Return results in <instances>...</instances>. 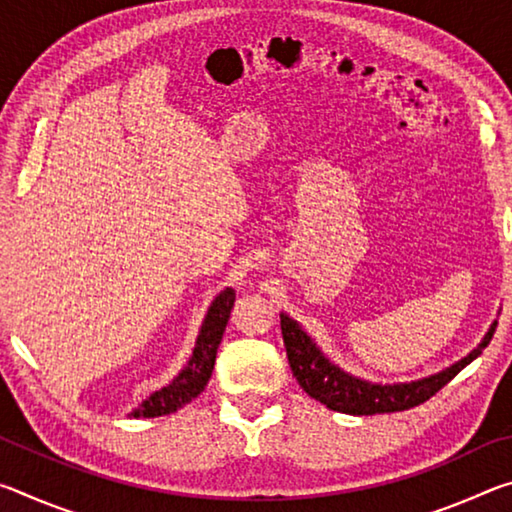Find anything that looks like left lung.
<instances>
[{
  "label": "left lung",
  "mask_w": 512,
  "mask_h": 512,
  "mask_svg": "<svg viewBox=\"0 0 512 512\" xmlns=\"http://www.w3.org/2000/svg\"><path fill=\"white\" fill-rule=\"evenodd\" d=\"M280 325L293 377L298 379L302 391L320 404H325L327 409L350 415L395 413L427 402L440 388L447 386L467 363L479 357L483 348H488L492 334L497 329V323H492L483 341L467 357L456 361L454 366L436 372V375L406 381V384H372V381L354 377L329 361L298 320L280 314Z\"/></svg>",
  "instance_id": "8db88e82"
}]
</instances>
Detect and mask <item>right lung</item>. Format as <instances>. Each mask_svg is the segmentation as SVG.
Returning <instances> with one entry per match:
<instances>
[{"instance_id":"obj_1","label":"right lung","mask_w":512,"mask_h":512,"mask_svg":"<svg viewBox=\"0 0 512 512\" xmlns=\"http://www.w3.org/2000/svg\"><path fill=\"white\" fill-rule=\"evenodd\" d=\"M235 298V289L230 287L214 298L210 309H207V316L201 325V332H198L194 352L189 357L187 366L178 372V377L169 386H164L151 397H146L131 413V418H158V415L176 413L205 391L207 381L212 377L216 350H219Z\"/></svg>"}]
</instances>
